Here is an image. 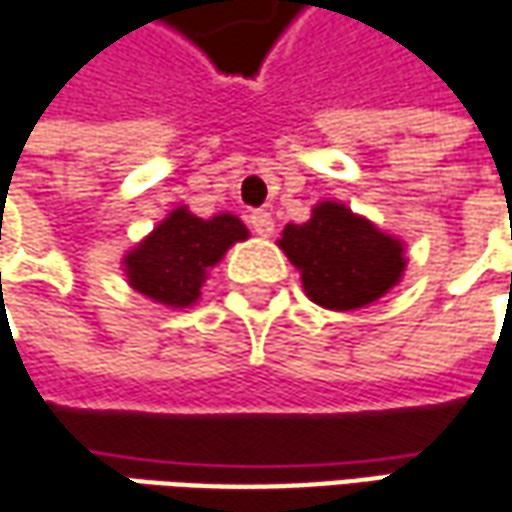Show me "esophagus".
<instances>
[{
  "label": "esophagus",
  "instance_id": "34e87169",
  "mask_svg": "<svg viewBox=\"0 0 512 512\" xmlns=\"http://www.w3.org/2000/svg\"><path fill=\"white\" fill-rule=\"evenodd\" d=\"M249 226H252V232L260 234V237H269V234L275 232V220H272V214L269 212L249 214Z\"/></svg>",
  "mask_w": 512,
  "mask_h": 512
}]
</instances>
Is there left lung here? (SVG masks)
Listing matches in <instances>:
<instances>
[{
	"label": "left lung",
	"mask_w": 512,
	"mask_h": 512,
	"mask_svg": "<svg viewBox=\"0 0 512 512\" xmlns=\"http://www.w3.org/2000/svg\"><path fill=\"white\" fill-rule=\"evenodd\" d=\"M278 246L300 272L306 298L335 312L384 298L407 269L404 240L338 200L315 203L306 223H289L280 232Z\"/></svg>",
	"instance_id": "left-lung-1"
}]
</instances>
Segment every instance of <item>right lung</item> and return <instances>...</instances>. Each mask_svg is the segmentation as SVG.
I'll return each mask as SVG.
<instances>
[{
  "mask_svg": "<svg viewBox=\"0 0 512 512\" xmlns=\"http://www.w3.org/2000/svg\"><path fill=\"white\" fill-rule=\"evenodd\" d=\"M249 229L237 214L220 212L197 217L189 206H177L123 255L128 286L143 298L168 309H189L214 266Z\"/></svg>",
  "mask_w": 512,
  "mask_h": 512,
  "instance_id": "add662e5",
  "label": "right lung"
}]
</instances>
